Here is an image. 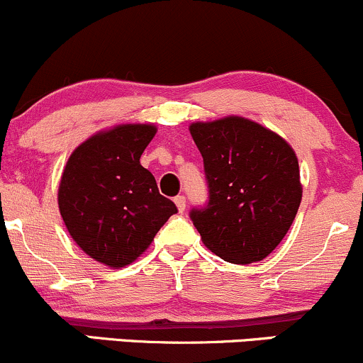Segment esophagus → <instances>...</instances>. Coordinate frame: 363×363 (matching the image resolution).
Returning <instances> with one entry per match:
<instances>
[{
	"label": "esophagus",
	"mask_w": 363,
	"mask_h": 363,
	"mask_svg": "<svg viewBox=\"0 0 363 363\" xmlns=\"http://www.w3.org/2000/svg\"><path fill=\"white\" fill-rule=\"evenodd\" d=\"M174 203H176L177 210L181 211V213L186 210V198H184V196H182V194L176 196V198H174Z\"/></svg>",
	"instance_id": "obj_1"
}]
</instances>
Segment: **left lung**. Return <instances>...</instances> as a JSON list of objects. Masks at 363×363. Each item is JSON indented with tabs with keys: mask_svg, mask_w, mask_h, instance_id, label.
Masks as SVG:
<instances>
[{
	"mask_svg": "<svg viewBox=\"0 0 363 363\" xmlns=\"http://www.w3.org/2000/svg\"><path fill=\"white\" fill-rule=\"evenodd\" d=\"M189 131L208 182V205L189 213L203 244L234 264L264 259L301 206L294 148L272 129L239 116L193 123Z\"/></svg>",
	"mask_w": 363,
	"mask_h": 363,
	"instance_id": "obj_1",
	"label": "left lung"
}]
</instances>
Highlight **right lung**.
Instances as JSON below:
<instances>
[{
    "instance_id": "obj_1",
    "label": "right lung",
    "mask_w": 363,
    "mask_h": 363,
    "mask_svg": "<svg viewBox=\"0 0 363 363\" xmlns=\"http://www.w3.org/2000/svg\"><path fill=\"white\" fill-rule=\"evenodd\" d=\"M152 124H119L83 141L62 170L57 205L72 239L91 259L123 268L177 213L140 164L155 136Z\"/></svg>"
}]
</instances>
